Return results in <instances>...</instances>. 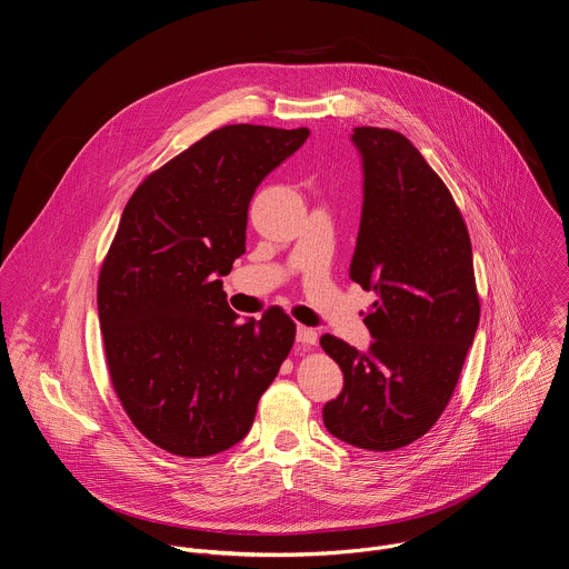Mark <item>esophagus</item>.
<instances>
[{
	"instance_id": "esophagus-1",
	"label": "esophagus",
	"mask_w": 569,
	"mask_h": 569,
	"mask_svg": "<svg viewBox=\"0 0 569 569\" xmlns=\"http://www.w3.org/2000/svg\"><path fill=\"white\" fill-rule=\"evenodd\" d=\"M297 342H299L301 347H312V345H317V331L310 329V327H299V329H297Z\"/></svg>"
}]
</instances>
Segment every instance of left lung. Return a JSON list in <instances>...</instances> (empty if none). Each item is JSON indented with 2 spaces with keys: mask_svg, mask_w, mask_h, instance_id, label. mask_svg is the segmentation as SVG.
<instances>
[{
  "mask_svg": "<svg viewBox=\"0 0 569 569\" xmlns=\"http://www.w3.org/2000/svg\"><path fill=\"white\" fill-rule=\"evenodd\" d=\"M362 216L349 277L378 299L367 351L321 336L345 373L323 426L356 448L396 450L441 417L479 323L466 222L441 178L396 130L356 128Z\"/></svg>",
  "mask_w": 569,
  "mask_h": 569,
  "instance_id": "1",
  "label": "left lung"
}]
</instances>
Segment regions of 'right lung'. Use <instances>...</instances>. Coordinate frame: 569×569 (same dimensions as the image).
I'll list each match as a JSON object with an SVG mask.
<instances>
[{
	"mask_svg": "<svg viewBox=\"0 0 569 569\" xmlns=\"http://www.w3.org/2000/svg\"><path fill=\"white\" fill-rule=\"evenodd\" d=\"M308 128L224 126L150 173L128 200L99 277V319L114 391L134 428L178 457L246 437L295 342L268 310L238 321L220 277L246 254L257 187Z\"/></svg>",
	"mask_w": 569,
	"mask_h": 569,
	"instance_id": "1",
	"label": "right lung"
}]
</instances>
